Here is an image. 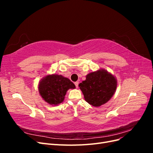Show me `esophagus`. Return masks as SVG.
I'll return each instance as SVG.
<instances>
[{
    "label": "esophagus",
    "mask_w": 153,
    "mask_h": 153,
    "mask_svg": "<svg viewBox=\"0 0 153 153\" xmlns=\"http://www.w3.org/2000/svg\"><path fill=\"white\" fill-rule=\"evenodd\" d=\"M78 84H79V82H75V86H76V88L78 87Z\"/></svg>",
    "instance_id": "obj_1"
}]
</instances>
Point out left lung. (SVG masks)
I'll use <instances>...</instances> for the list:
<instances>
[{"label":"left lung","instance_id":"obj_1","mask_svg":"<svg viewBox=\"0 0 153 153\" xmlns=\"http://www.w3.org/2000/svg\"><path fill=\"white\" fill-rule=\"evenodd\" d=\"M117 85V79L104 69L87 74L85 80L78 85L88 103L100 106L111 99Z\"/></svg>","mask_w":153,"mask_h":153}]
</instances>
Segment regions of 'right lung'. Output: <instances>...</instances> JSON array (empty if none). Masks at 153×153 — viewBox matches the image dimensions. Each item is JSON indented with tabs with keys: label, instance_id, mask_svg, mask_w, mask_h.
<instances>
[{
	"label": "right lung",
	"instance_id": "obj_1",
	"mask_svg": "<svg viewBox=\"0 0 153 153\" xmlns=\"http://www.w3.org/2000/svg\"><path fill=\"white\" fill-rule=\"evenodd\" d=\"M75 88V84L69 78L57 74L43 77L38 84L39 94L44 101L52 105L63 102L66 92Z\"/></svg>",
	"mask_w": 153,
	"mask_h": 153
}]
</instances>
